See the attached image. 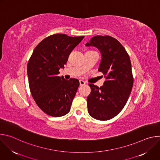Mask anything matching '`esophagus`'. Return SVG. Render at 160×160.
<instances>
[{
	"label": "esophagus",
	"instance_id": "1",
	"mask_svg": "<svg viewBox=\"0 0 160 160\" xmlns=\"http://www.w3.org/2000/svg\"><path fill=\"white\" fill-rule=\"evenodd\" d=\"M79 82H80V86H83V85H85V82H84L83 80H80Z\"/></svg>",
	"mask_w": 160,
	"mask_h": 160
}]
</instances>
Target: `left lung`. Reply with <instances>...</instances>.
Returning <instances> with one entry per match:
<instances>
[{
	"mask_svg": "<svg viewBox=\"0 0 160 160\" xmlns=\"http://www.w3.org/2000/svg\"><path fill=\"white\" fill-rule=\"evenodd\" d=\"M101 52L99 72L106 81L102 87L89 83L91 92L87 97L89 115L98 120H108L124 108L130 94L133 78L130 59L120 42L112 37L97 35L85 44Z\"/></svg>",
	"mask_w": 160,
	"mask_h": 160,
	"instance_id": "8db88e82",
	"label": "left lung"
}]
</instances>
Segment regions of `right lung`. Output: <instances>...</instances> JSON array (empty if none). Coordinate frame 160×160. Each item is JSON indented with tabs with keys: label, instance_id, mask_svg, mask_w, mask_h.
<instances>
[{
	"label": "right lung",
	"instance_id": "obj_1",
	"mask_svg": "<svg viewBox=\"0 0 160 160\" xmlns=\"http://www.w3.org/2000/svg\"><path fill=\"white\" fill-rule=\"evenodd\" d=\"M83 38L59 33L49 36L37 45L29 59L27 74L32 96L48 115L59 117L70 111L80 83L78 79L59 77V70Z\"/></svg>",
	"mask_w": 160,
	"mask_h": 160
}]
</instances>
